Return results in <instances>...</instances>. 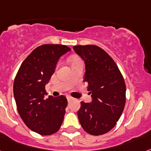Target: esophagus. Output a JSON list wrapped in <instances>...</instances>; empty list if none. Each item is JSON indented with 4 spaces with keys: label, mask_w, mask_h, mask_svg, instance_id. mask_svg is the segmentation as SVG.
Segmentation results:
<instances>
[{
    "label": "esophagus",
    "mask_w": 151,
    "mask_h": 151,
    "mask_svg": "<svg viewBox=\"0 0 151 151\" xmlns=\"http://www.w3.org/2000/svg\"><path fill=\"white\" fill-rule=\"evenodd\" d=\"M66 98H67L68 101H70L71 100H73V97H72V96H66Z\"/></svg>",
    "instance_id": "1"
}]
</instances>
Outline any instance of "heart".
Wrapping results in <instances>:
<instances>
[{
  "label": "heart",
  "mask_w": 151,
  "mask_h": 151,
  "mask_svg": "<svg viewBox=\"0 0 151 151\" xmlns=\"http://www.w3.org/2000/svg\"><path fill=\"white\" fill-rule=\"evenodd\" d=\"M78 62H81V61H79L78 59H74V60L73 61V63H78Z\"/></svg>",
  "instance_id": "1"
}]
</instances>
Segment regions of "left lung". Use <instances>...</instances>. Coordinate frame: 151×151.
Instances as JSON below:
<instances>
[{
    "mask_svg": "<svg viewBox=\"0 0 151 151\" xmlns=\"http://www.w3.org/2000/svg\"><path fill=\"white\" fill-rule=\"evenodd\" d=\"M86 63L84 81L92 94V102H81L78 116L87 133L101 135L111 131L124 111L126 85L119 68L103 49L96 45L74 46Z\"/></svg>",
    "mask_w": 151,
    "mask_h": 151,
    "instance_id": "left-lung-1",
    "label": "left lung"
}]
</instances>
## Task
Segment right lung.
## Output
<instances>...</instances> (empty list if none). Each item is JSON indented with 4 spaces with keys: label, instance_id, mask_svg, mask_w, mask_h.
Returning <instances> with one entry per match:
<instances>
[{
    "label": "right lung",
    "instance_id": "obj_1",
    "mask_svg": "<svg viewBox=\"0 0 151 151\" xmlns=\"http://www.w3.org/2000/svg\"><path fill=\"white\" fill-rule=\"evenodd\" d=\"M70 50L61 44L40 46L22 63L15 78L13 93L18 112L27 127L38 134L56 133L63 124L67 99L63 95L45 99V86L59 58Z\"/></svg>",
    "mask_w": 151,
    "mask_h": 151
}]
</instances>
